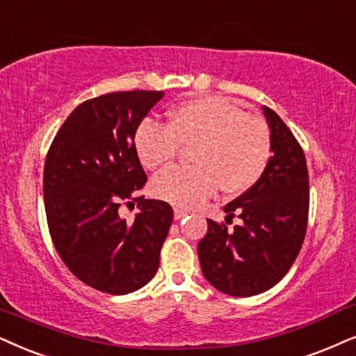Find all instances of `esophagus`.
Wrapping results in <instances>:
<instances>
[{
  "mask_svg": "<svg viewBox=\"0 0 356 356\" xmlns=\"http://www.w3.org/2000/svg\"><path fill=\"white\" fill-rule=\"evenodd\" d=\"M187 215H188V210L174 209V218H175V220H182L184 217H187Z\"/></svg>",
  "mask_w": 356,
  "mask_h": 356,
  "instance_id": "esophagus-1",
  "label": "esophagus"
}]
</instances>
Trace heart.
<instances>
[{"mask_svg": "<svg viewBox=\"0 0 356 356\" xmlns=\"http://www.w3.org/2000/svg\"><path fill=\"white\" fill-rule=\"evenodd\" d=\"M182 146H192V165H177L152 181V193L179 207L209 199L220 187L241 193L254 186L273 154L271 133L258 116L227 98L202 97L170 111L169 124L145 120L134 134L143 165L151 170L172 163Z\"/></svg>", "mask_w": 356, "mask_h": 356, "instance_id": "b5f03b06", "label": "heart"}]
</instances>
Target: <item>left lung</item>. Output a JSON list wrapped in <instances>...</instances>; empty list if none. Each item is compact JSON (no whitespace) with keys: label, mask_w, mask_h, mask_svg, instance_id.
I'll use <instances>...</instances> for the list:
<instances>
[{"label":"left lung","mask_w":356,"mask_h":356,"mask_svg":"<svg viewBox=\"0 0 356 356\" xmlns=\"http://www.w3.org/2000/svg\"><path fill=\"white\" fill-rule=\"evenodd\" d=\"M271 131L273 156L253 187L225 205L228 218L207 220L199 241L202 273L215 289L250 298L277 284L302 248L309 217V174L298 139L276 111L263 106Z\"/></svg>","instance_id":"obj_1"}]
</instances>
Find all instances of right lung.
<instances>
[{
    "label": "right lung",
    "instance_id": "right-lung-1",
    "mask_svg": "<svg viewBox=\"0 0 356 356\" xmlns=\"http://www.w3.org/2000/svg\"><path fill=\"white\" fill-rule=\"evenodd\" d=\"M163 97L133 90L83 102L46 157L44 205L54 246L75 277L108 294L138 291L154 277L172 223L168 202L134 195L147 182L134 134ZM128 200L140 209L133 222L118 213Z\"/></svg>",
    "mask_w": 356,
    "mask_h": 356
}]
</instances>
